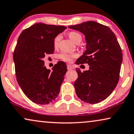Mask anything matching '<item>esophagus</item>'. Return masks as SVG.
Instances as JSON below:
<instances>
[{
	"label": "esophagus",
	"mask_w": 134,
	"mask_h": 134,
	"mask_svg": "<svg viewBox=\"0 0 134 134\" xmlns=\"http://www.w3.org/2000/svg\"><path fill=\"white\" fill-rule=\"evenodd\" d=\"M67 69H68V70H71V69H74V67L71 65H67Z\"/></svg>",
	"instance_id": "obj_1"
}]
</instances>
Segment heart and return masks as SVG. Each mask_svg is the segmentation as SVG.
<instances>
[{"label":"heart","instance_id":"obj_1","mask_svg":"<svg viewBox=\"0 0 134 134\" xmlns=\"http://www.w3.org/2000/svg\"><path fill=\"white\" fill-rule=\"evenodd\" d=\"M68 36L74 42H75V43H76V42L79 40H81V36L77 32L71 31L70 32H69ZM60 40V35H58V36H57L55 38H54V47H57L58 45H59ZM76 56L77 55H75V54H68L66 53H62L60 55V59H62L63 61L68 62H71L73 58H75Z\"/></svg>","mask_w":134,"mask_h":134}]
</instances>
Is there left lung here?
<instances>
[{
	"label": "left lung",
	"instance_id": "1",
	"mask_svg": "<svg viewBox=\"0 0 134 134\" xmlns=\"http://www.w3.org/2000/svg\"><path fill=\"white\" fill-rule=\"evenodd\" d=\"M85 36L86 50L75 64L88 63V71L76 68L74 87L83 102L96 104L109 96L117 86L123 60L121 49L115 34L107 26L94 21L68 26Z\"/></svg>",
	"mask_w": 134,
	"mask_h": 134
}]
</instances>
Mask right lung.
Here are the masks:
<instances>
[{"label": "right lung", "mask_w": 134, "mask_h": 134, "mask_svg": "<svg viewBox=\"0 0 134 134\" xmlns=\"http://www.w3.org/2000/svg\"><path fill=\"white\" fill-rule=\"evenodd\" d=\"M66 29L38 23L25 29L18 38L13 54L17 81L25 96L37 104L53 102L59 94L66 65L60 61L51 71L43 59L53 54L54 38Z\"/></svg>", "instance_id": "right-lung-1"}]
</instances>
